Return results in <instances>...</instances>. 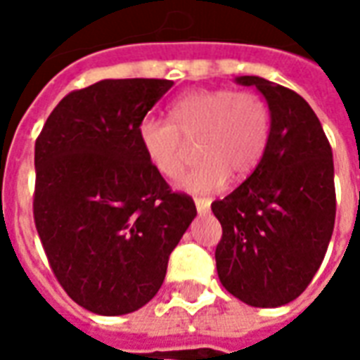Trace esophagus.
Here are the masks:
<instances>
[{
	"label": "esophagus",
	"mask_w": 360,
	"mask_h": 360,
	"mask_svg": "<svg viewBox=\"0 0 360 360\" xmlns=\"http://www.w3.org/2000/svg\"><path fill=\"white\" fill-rule=\"evenodd\" d=\"M196 204V210L200 212V214H206V212L210 210V200L208 198H195Z\"/></svg>",
	"instance_id": "obj_1"
}]
</instances>
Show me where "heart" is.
Segmentation results:
<instances>
[{
    "label": "heart",
    "instance_id": "1",
    "mask_svg": "<svg viewBox=\"0 0 360 360\" xmlns=\"http://www.w3.org/2000/svg\"><path fill=\"white\" fill-rule=\"evenodd\" d=\"M169 119L144 117L136 134L144 156L160 175L175 177L185 162V141H196L200 160L177 179L188 193H214L229 175L245 179L264 158L270 141L268 103L255 92L198 89L175 98Z\"/></svg>",
    "mask_w": 360,
    "mask_h": 360
}]
</instances>
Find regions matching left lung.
Wrapping results in <instances>:
<instances>
[{"mask_svg":"<svg viewBox=\"0 0 360 360\" xmlns=\"http://www.w3.org/2000/svg\"><path fill=\"white\" fill-rule=\"evenodd\" d=\"M270 108L264 158L245 183L212 202L221 224L216 268L221 285L260 309L287 304L307 289L324 260L335 221L332 146L304 98L260 77Z\"/></svg>","mask_w":360,"mask_h":360,"instance_id":"obj_1","label":"left lung"}]
</instances>
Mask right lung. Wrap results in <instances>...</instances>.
Returning <instances> with one entry per match:
<instances>
[{"instance_id":"obj_1","label":"right lung","mask_w":360,"mask_h":360,"mask_svg":"<svg viewBox=\"0 0 360 360\" xmlns=\"http://www.w3.org/2000/svg\"><path fill=\"white\" fill-rule=\"evenodd\" d=\"M165 79H105L67 94L34 146V224L67 295L102 316L158 293L196 216L139 144V123L172 89Z\"/></svg>"}]
</instances>
